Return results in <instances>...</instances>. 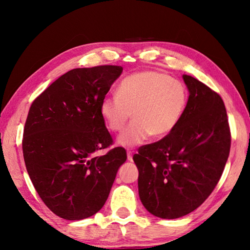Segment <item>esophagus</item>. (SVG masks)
<instances>
[{
	"mask_svg": "<svg viewBox=\"0 0 250 250\" xmlns=\"http://www.w3.org/2000/svg\"><path fill=\"white\" fill-rule=\"evenodd\" d=\"M126 158H128V161H132V152L130 150L126 151Z\"/></svg>",
	"mask_w": 250,
	"mask_h": 250,
	"instance_id": "obj_1",
	"label": "esophagus"
}]
</instances>
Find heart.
<instances>
[{
  "instance_id": "b5f03b06",
  "label": "heart",
  "mask_w": 250,
  "mask_h": 250,
  "mask_svg": "<svg viewBox=\"0 0 250 250\" xmlns=\"http://www.w3.org/2000/svg\"><path fill=\"white\" fill-rule=\"evenodd\" d=\"M188 103V91L180 80L159 71H141L125 77L117 95L100 103V116L112 132L124 129L132 111L133 120L118 137L122 146L146 142L152 134L164 137L175 129Z\"/></svg>"
}]
</instances>
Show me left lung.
<instances>
[{
	"label": "left lung",
	"instance_id": "obj_1",
	"mask_svg": "<svg viewBox=\"0 0 250 250\" xmlns=\"http://www.w3.org/2000/svg\"><path fill=\"white\" fill-rule=\"evenodd\" d=\"M189 96L175 129L160 141L139 147V196L156 217L174 219L201 206L223 174L230 130L221 96L183 75Z\"/></svg>",
	"mask_w": 250,
	"mask_h": 250
}]
</instances>
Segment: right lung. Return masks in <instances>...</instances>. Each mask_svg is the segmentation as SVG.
Wrapping results in <instances>:
<instances>
[{
    "label": "right lung",
    "mask_w": 250,
    "mask_h": 250,
    "mask_svg": "<svg viewBox=\"0 0 250 250\" xmlns=\"http://www.w3.org/2000/svg\"><path fill=\"white\" fill-rule=\"evenodd\" d=\"M121 66L76 68L61 76L29 108L23 155L31 181L57 216L79 221L99 211L126 152L113 147L100 103L121 75Z\"/></svg>",
    "instance_id": "1"
}]
</instances>
